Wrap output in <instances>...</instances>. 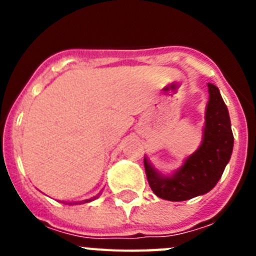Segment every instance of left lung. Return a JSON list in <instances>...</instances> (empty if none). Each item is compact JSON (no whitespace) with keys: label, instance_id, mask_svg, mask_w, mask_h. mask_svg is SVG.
<instances>
[{"label":"left lung","instance_id":"left-lung-1","mask_svg":"<svg viewBox=\"0 0 256 256\" xmlns=\"http://www.w3.org/2000/svg\"><path fill=\"white\" fill-rule=\"evenodd\" d=\"M209 101L205 108L202 141L170 176L156 170L144 156V170L148 184L158 198L184 201L205 195L216 187L234 150V133L228 108L218 87L209 83Z\"/></svg>","mask_w":256,"mask_h":256}]
</instances>
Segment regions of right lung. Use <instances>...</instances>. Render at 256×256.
Returning <instances> with one entry per match:
<instances>
[{
    "mask_svg": "<svg viewBox=\"0 0 256 256\" xmlns=\"http://www.w3.org/2000/svg\"><path fill=\"white\" fill-rule=\"evenodd\" d=\"M98 198V196H96V198H90V200H84V201H80V202H78V204H84V202H90V201L94 200V198ZM66 204H70V205H74V204H76V202H66Z\"/></svg>",
    "mask_w": 256,
    "mask_h": 256,
    "instance_id": "right-lung-1",
    "label": "right lung"
}]
</instances>
